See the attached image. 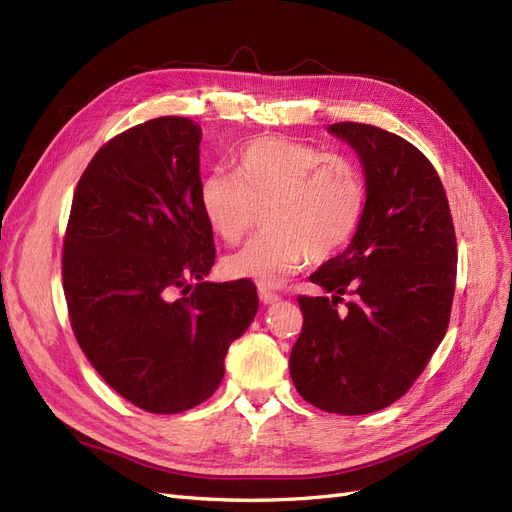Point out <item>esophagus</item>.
I'll return each instance as SVG.
<instances>
[{"instance_id":"1","label":"esophagus","mask_w":512,"mask_h":512,"mask_svg":"<svg viewBox=\"0 0 512 512\" xmlns=\"http://www.w3.org/2000/svg\"><path fill=\"white\" fill-rule=\"evenodd\" d=\"M258 294H260V301H262V303H265V305L277 303V301H280V299H282V297H280V294H277V292H271V290H267V288H260V290H258Z\"/></svg>"}]
</instances>
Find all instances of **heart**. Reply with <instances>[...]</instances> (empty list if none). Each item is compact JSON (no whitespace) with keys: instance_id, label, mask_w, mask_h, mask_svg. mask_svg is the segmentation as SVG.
I'll use <instances>...</instances> for the list:
<instances>
[{"instance_id":"1","label":"heart","mask_w":512,"mask_h":512,"mask_svg":"<svg viewBox=\"0 0 512 512\" xmlns=\"http://www.w3.org/2000/svg\"><path fill=\"white\" fill-rule=\"evenodd\" d=\"M198 205L215 237L241 243L265 220V232L224 260L235 280L282 286L305 262L327 260L352 239L365 207L359 166L339 153L260 138L232 160V175L213 170L198 188Z\"/></svg>"}]
</instances>
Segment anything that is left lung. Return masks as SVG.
Here are the masks:
<instances>
[{
  "instance_id": "1",
  "label": "left lung",
  "mask_w": 512,
  "mask_h": 512,
  "mask_svg": "<svg viewBox=\"0 0 512 512\" xmlns=\"http://www.w3.org/2000/svg\"><path fill=\"white\" fill-rule=\"evenodd\" d=\"M329 132L359 153L365 207L346 252L309 275L333 297H299L303 329L290 376L335 414L391 406L423 374L451 320L457 239L444 185L406 138L342 121ZM344 293L355 299L339 313Z\"/></svg>"
}]
</instances>
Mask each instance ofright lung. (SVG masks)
Instances as JSON below:
<instances>
[{"mask_svg": "<svg viewBox=\"0 0 512 512\" xmlns=\"http://www.w3.org/2000/svg\"><path fill=\"white\" fill-rule=\"evenodd\" d=\"M200 138L196 121L158 117L102 145L61 254L76 342L113 391L153 414L209 399L258 312L250 280L205 282L215 245L198 205Z\"/></svg>", "mask_w": 512, "mask_h": 512, "instance_id": "1", "label": "right lung"}]
</instances>
